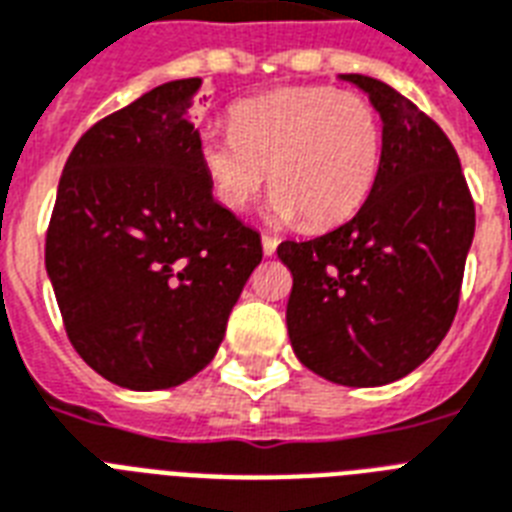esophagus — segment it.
<instances>
[{
    "label": "esophagus",
    "mask_w": 512,
    "mask_h": 512,
    "mask_svg": "<svg viewBox=\"0 0 512 512\" xmlns=\"http://www.w3.org/2000/svg\"><path fill=\"white\" fill-rule=\"evenodd\" d=\"M277 245H280V240H277V237H272V235L261 237V248H264V253H267V256H272V253L277 251Z\"/></svg>",
    "instance_id": "obj_1"
}]
</instances>
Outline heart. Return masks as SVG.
<instances>
[{"label":"heart","instance_id":"1","mask_svg":"<svg viewBox=\"0 0 512 512\" xmlns=\"http://www.w3.org/2000/svg\"><path fill=\"white\" fill-rule=\"evenodd\" d=\"M232 129L198 134V158L227 211H243L272 171L277 222L325 230L357 214L383 161L375 105L335 87H285L237 102Z\"/></svg>","mask_w":512,"mask_h":512}]
</instances>
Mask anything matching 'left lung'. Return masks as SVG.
<instances>
[{
  "label": "left lung",
  "mask_w": 512,
  "mask_h": 512,
  "mask_svg": "<svg viewBox=\"0 0 512 512\" xmlns=\"http://www.w3.org/2000/svg\"><path fill=\"white\" fill-rule=\"evenodd\" d=\"M383 118V161L357 216L314 240H285L296 357L341 386H386L444 341L463 288L476 206L441 126L383 81L346 73Z\"/></svg>",
  "instance_id": "obj_1"
}]
</instances>
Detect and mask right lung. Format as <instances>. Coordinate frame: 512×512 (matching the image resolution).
<instances>
[{"label": "right lung", "mask_w": 512, "mask_h": 512, "mask_svg": "<svg viewBox=\"0 0 512 512\" xmlns=\"http://www.w3.org/2000/svg\"><path fill=\"white\" fill-rule=\"evenodd\" d=\"M200 79L142 94L65 161L44 261L79 357L132 391L179 386L214 359L261 235L211 195L190 110Z\"/></svg>", "instance_id": "1"}]
</instances>
